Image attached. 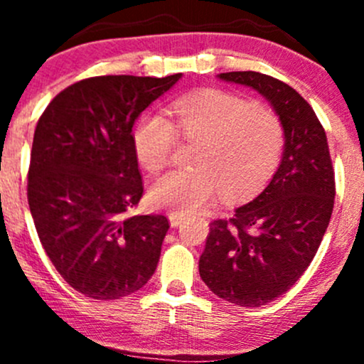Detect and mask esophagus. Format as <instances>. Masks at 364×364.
I'll list each match as a JSON object with an SVG mask.
<instances>
[{
  "instance_id": "esophagus-1",
  "label": "esophagus",
  "mask_w": 364,
  "mask_h": 364,
  "mask_svg": "<svg viewBox=\"0 0 364 364\" xmlns=\"http://www.w3.org/2000/svg\"><path fill=\"white\" fill-rule=\"evenodd\" d=\"M168 217H169V223H171V225H173V228H178V225L183 223V217L176 214V212H171Z\"/></svg>"
}]
</instances>
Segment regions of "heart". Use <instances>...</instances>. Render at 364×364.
I'll return each instance as SVG.
<instances>
[{"mask_svg": "<svg viewBox=\"0 0 364 364\" xmlns=\"http://www.w3.org/2000/svg\"><path fill=\"white\" fill-rule=\"evenodd\" d=\"M181 140L196 144V169L171 171L157 178L149 196L154 207L193 214L220 190L229 200L260 193L282 161L286 129L272 109L224 90H203L174 106V123L149 114L133 132L136 159L150 173L169 162Z\"/></svg>", "mask_w": 364, "mask_h": 364, "instance_id": "obj_1", "label": "heart"}]
</instances>
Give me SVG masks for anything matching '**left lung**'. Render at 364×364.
Returning a JSON list of instances; mask_svg holds the SVG:
<instances>
[{
    "label": "left lung",
    "instance_id": "1",
    "mask_svg": "<svg viewBox=\"0 0 364 364\" xmlns=\"http://www.w3.org/2000/svg\"><path fill=\"white\" fill-rule=\"evenodd\" d=\"M219 78L262 94L286 129L272 181L231 219L210 224L198 262L200 277L214 294L257 308L289 291L311 263L332 217L336 174L325 129L292 87L258 72Z\"/></svg>",
    "mask_w": 364,
    "mask_h": 364
}]
</instances>
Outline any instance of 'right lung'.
<instances>
[{
	"mask_svg": "<svg viewBox=\"0 0 364 364\" xmlns=\"http://www.w3.org/2000/svg\"><path fill=\"white\" fill-rule=\"evenodd\" d=\"M179 78H85L61 90L37 121L28 207L49 260L87 298H124L156 272L169 220L128 215L144 195L132 128Z\"/></svg>",
	"mask_w": 364,
	"mask_h": 364,
	"instance_id": "1",
	"label": "right lung"
}]
</instances>
